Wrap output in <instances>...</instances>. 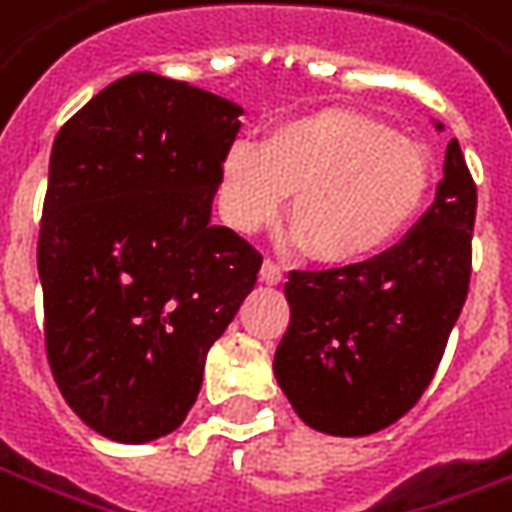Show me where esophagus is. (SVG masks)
Returning <instances> with one entry per match:
<instances>
[{
  "mask_svg": "<svg viewBox=\"0 0 512 512\" xmlns=\"http://www.w3.org/2000/svg\"><path fill=\"white\" fill-rule=\"evenodd\" d=\"M260 280L266 283V286H277L280 280H283V269L272 263V260H266L263 266H260Z\"/></svg>",
  "mask_w": 512,
  "mask_h": 512,
  "instance_id": "esophagus-1",
  "label": "esophagus"
}]
</instances>
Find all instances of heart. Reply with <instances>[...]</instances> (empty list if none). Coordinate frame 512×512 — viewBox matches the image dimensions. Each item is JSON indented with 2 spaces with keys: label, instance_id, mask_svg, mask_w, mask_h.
Instances as JSON below:
<instances>
[{
  "label": "heart",
  "instance_id": "obj_1",
  "mask_svg": "<svg viewBox=\"0 0 512 512\" xmlns=\"http://www.w3.org/2000/svg\"><path fill=\"white\" fill-rule=\"evenodd\" d=\"M428 189L431 164L419 144L374 115L323 107L274 124L260 147L229 144L215 201L229 229L255 235L291 192V246L328 266H357L414 223Z\"/></svg>",
  "mask_w": 512,
  "mask_h": 512
}]
</instances>
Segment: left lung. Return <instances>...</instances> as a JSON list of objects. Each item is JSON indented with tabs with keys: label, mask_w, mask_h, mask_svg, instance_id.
Instances as JSON below:
<instances>
[{
	"label": "left lung",
	"mask_w": 512,
	"mask_h": 512,
	"mask_svg": "<svg viewBox=\"0 0 512 512\" xmlns=\"http://www.w3.org/2000/svg\"><path fill=\"white\" fill-rule=\"evenodd\" d=\"M442 172L428 212L397 246L357 266L289 274L291 323L274 377L314 431H382L433 379L465 306L476 221V184L456 138Z\"/></svg>",
	"instance_id": "1"
}]
</instances>
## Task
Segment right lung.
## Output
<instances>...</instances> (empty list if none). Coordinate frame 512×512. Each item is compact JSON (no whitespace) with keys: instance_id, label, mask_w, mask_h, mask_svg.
I'll return each mask as SVG.
<instances>
[{"instance_id":"add662e5","label":"right lung","mask_w":512,"mask_h":512,"mask_svg":"<svg viewBox=\"0 0 512 512\" xmlns=\"http://www.w3.org/2000/svg\"><path fill=\"white\" fill-rule=\"evenodd\" d=\"M235 101L130 73L64 124L39 229L45 343L64 402L101 436L144 445L181 428L212 343L263 257L212 226Z\"/></svg>"}]
</instances>
